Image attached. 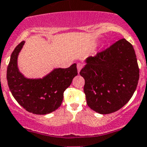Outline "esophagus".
<instances>
[{
	"label": "esophagus",
	"instance_id": "esophagus-1",
	"mask_svg": "<svg viewBox=\"0 0 147 147\" xmlns=\"http://www.w3.org/2000/svg\"><path fill=\"white\" fill-rule=\"evenodd\" d=\"M82 67H83V65H82V63H78V64H77V70H78V73L80 72L81 69L82 68Z\"/></svg>",
	"mask_w": 147,
	"mask_h": 147
}]
</instances>
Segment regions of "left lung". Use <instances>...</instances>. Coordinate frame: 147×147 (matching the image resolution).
<instances>
[{
	"mask_svg": "<svg viewBox=\"0 0 147 147\" xmlns=\"http://www.w3.org/2000/svg\"><path fill=\"white\" fill-rule=\"evenodd\" d=\"M80 74L84 78L88 106L100 114L116 112L134 93L139 67L134 49L125 39L94 57H88Z\"/></svg>",
	"mask_w": 147,
	"mask_h": 147,
	"instance_id": "obj_1",
	"label": "left lung"
}]
</instances>
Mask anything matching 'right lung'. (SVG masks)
Wrapping results in <instances>:
<instances>
[{"label": "right lung", "instance_id": "obj_1", "mask_svg": "<svg viewBox=\"0 0 147 147\" xmlns=\"http://www.w3.org/2000/svg\"><path fill=\"white\" fill-rule=\"evenodd\" d=\"M25 41L13 50L7 67V80L9 90L23 108L34 114L45 115L61 106L64 92L77 75L76 64L67 68H55L43 78H27L18 67V56Z\"/></svg>", "mask_w": 147, "mask_h": 147}]
</instances>
